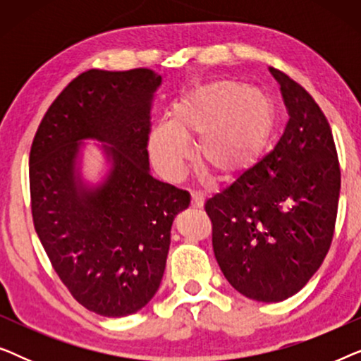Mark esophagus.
Returning a JSON list of instances; mask_svg holds the SVG:
<instances>
[{"mask_svg":"<svg viewBox=\"0 0 361 361\" xmlns=\"http://www.w3.org/2000/svg\"><path fill=\"white\" fill-rule=\"evenodd\" d=\"M204 202H205V194H204V192H202V190L192 192L190 205L194 207V209H200V207H204Z\"/></svg>","mask_w":361,"mask_h":361,"instance_id":"1","label":"esophagus"}]
</instances>
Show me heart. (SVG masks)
I'll list each match as a JSON object with an SVG mask.
<instances>
[{
    "mask_svg": "<svg viewBox=\"0 0 361 361\" xmlns=\"http://www.w3.org/2000/svg\"><path fill=\"white\" fill-rule=\"evenodd\" d=\"M274 103L264 90L221 80L197 88L176 103L169 125L149 136L154 164L167 177H179L190 156L187 140L200 136V164L216 176H231L253 162L274 126Z\"/></svg>",
    "mask_w": 361,
    "mask_h": 361,
    "instance_id": "heart-1",
    "label": "heart"
}]
</instances>
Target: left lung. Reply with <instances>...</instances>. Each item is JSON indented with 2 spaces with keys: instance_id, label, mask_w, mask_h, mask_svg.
Instances as JSON below:
<instances>
[{
  "instance_id": "left-lung-1",
  "label": "left lung",
  "mask_w": 361,
  "mask_h": 361,
  "mask_svg": "<svg viewBox=\"0 0 361 361\" xmlns=\"http://www.w3.org/2000/svg\"><path fill=\"white\" fill-rule=\"evenodd\" d=\"M289 120L268 154L207 200L221 273L246 298L281 302L307 284L332 245L340 164L324 111L284 72Z\"/></svg>"
}]
</instances>
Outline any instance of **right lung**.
I'll return each mask as SVG.
<instances>
[{
  "mask_svg": "<svg viewBox=\"0 0 361 361\" xmlns=\"http://www.w3.org/2000/svg\"><path fill=\"white\" fill-rule=\"evenodd\" d=\"M161 75L149 68L87 71L63 88L39 125L29 154L36 233L71 294L105 317L135 314L164 274L174 216L189 192L149 174V103ZM112 146L114 169L97 191L76 185L77 140Z\"/></svg>",
  "mask_w": 361,
  "mask_h": 361,
  "instance_id": "1",
  "label": "right lung"
}]
</instances>
